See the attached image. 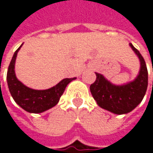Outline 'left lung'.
I'll list each match as a JSON object with an SVG mask.
<instances>
[{"instance_id": "8db88e82", "label": "left lung", "mask_w": 153, "mask_h": 153, "mask_svg": "<svg viewBox=\"0 0 153 153\" xmlns=\"http://www.w3.org/2000/svg\"><path fill=\"white\" fill-rule=\"evenodd\" d=\"M140 59L141 67L137 79L126 85L115 86L102 74H96L97 79L90 85V92L97 104L115 114H125L134 110L142 102L148 86V71L140 52L129 44Z\"/></svg>"}]
</instances>
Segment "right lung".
Segmentation results:
<instances>
[{"mask_svg": "<svg viewBox=\"0 0 153 153\" xmlns=\"http://www.w3.org/2000/svg\"><path fill=\"white\" fill-rule=\"evenodd\" d=\"M21 46L15 51L8 68L7 82L9 89L16 103L25 111L31 113H41L55 106L58 103L66 86L76 78L64 79L55 87L45 90H35L25 86L16 79L14 70L17 51Z\"/></svg>", "mask_w": 153, "mask_h": 153, "instance_id": "add662e5", "label": "right lung"}]
</instances>
